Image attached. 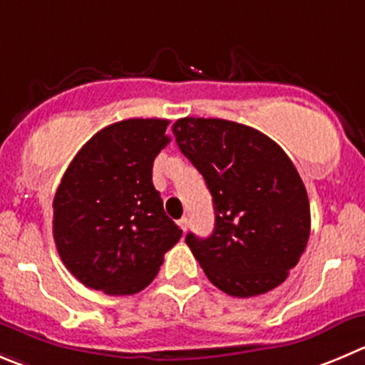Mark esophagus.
Returning <instances> with one entry per match:
<instances>
[{"label":"esophagus","mask_w":365,"mask_h":365,"mask_svg":"<svg viewBox=\"0 0 365 365\" xmlns=\"http://www.w3.org/2000/svg\"><path fill=\"white\" fill-rule=\"evenodd\" d=\"M177 225H179V227L182 229V231H186V229L190 227V218H188V217L179 218V220H177Z\"/></svg>","instance_id":"1"}]
</instances>
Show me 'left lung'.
<instances>
[{
  "label": "left lung",
  "instance_id": "left-lung-1",
  "mask_svg": "<svg viewBox=\"0 0 365 365\" xmlns=\"http://www.w3.org/2000/svg\"><path fill=\"white\" fill-rule=\"evenodd\" d=\"M172 130L213 197V235L186 237L207 279L232 297L276 289L310 237V202L294 163L276 141L237 121L188 116Z\"/></svg>",
  "mask_w": 365,
  "mask_h": 365
}]
</instances>
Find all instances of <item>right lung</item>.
<instances>
[{"label": "right lung", "mask_w": 365, "mask_h": 365, "mask_svg": "<svg viewBox=\"0 0 365 365\" xmlns=\"http://www.w3.org/2000/svg\"><path fill=\"white\" fill-rule=\"evenodd\" d=\"M168 120L130 118L96 133L69 163L53 199V240L89 289L133 296L152 283L182 231L152 185Z\"/></svg>", "instance_id": "1"}]
</instances>
